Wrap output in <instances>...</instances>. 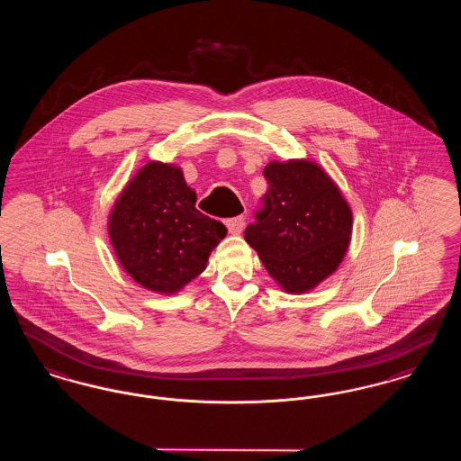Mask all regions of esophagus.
Wrapping results in <instances>:
<instances>
[{"mask_svg":"<svg viewBox=\"0 0 461 461\" xmlns=\"http://www.w3.org/2000/svg\"><path fill=\"white\" fill-rule=\"evenodd\" d=\"M245 226V218L243 216H237V218H231V220H226V228L231 235H240L241 230Z\"/></svg>","mask_w":461,"mask_h":461,"instance_id":"obj_1","label":"esophagus"}]
</instances>
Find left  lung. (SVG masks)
<instances>
[{"label":"left lung","mask_w":461,"mask_h":461,"mask_svg":"<svg viewBox=\"0 0 461 461\" xmlns=\"http://www.w3.org/2000/svg\"><path fill=\"white\" fill-rule=\"evenodd\" d=\"M264 177L263 205L243 237L278 285L303 294L342 263L351 240V207L311 160H273Z\"/></svg>","instance_id":"8db88e82"}]
</instances>
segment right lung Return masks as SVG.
I'll list each match as a JSON object with an SVG mask.
<instances>
[{
	"instance_id": "1",
	"label": "right lung",
	"mask_w": 461,
	"mask_h": 461,
	"mask_svg": "<svg viewBox=\"0 0 461 461\" xmlns=\"http://www.w3.org/2000/svg\"><path fill=\"white\" fill-rule=\"evenodd\" d=\"M179 167L149 162L117 198L109 237L124 271L140 285L175 294L205 269L226 237L221 221L202 214Z\"/></svg>"
}]
</instances>
